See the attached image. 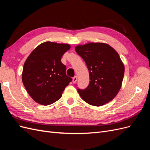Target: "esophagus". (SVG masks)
Segmentation results:
<instances>
[{
  "label": "esophagus",
  "instance_id": "1",
  "mask_svg": "<svg viewBox=\"0 0 150 150\" xmlns=\"http://www.w3.org/2000/svg\"><path fill=\"white\" fill-rule=\"evenodd\" d=\"M77 80H78V77H77V76H74V78H72V81H73L74 83H75L76 82Z\"/></svg>",
  "mask_w": 150,
  "mask_h": 150
}]
</instances>
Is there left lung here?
I'll return each instance as SVG.
<instances>
[{
	"mask_svg": "<svg viewBox=\"0 0 150 150\" xmlns=\"http://www.w3.org/2000/svg\"><path fill=\"white\" fill-rule=\"evenodd\" d=\"M85 61L90 81L84 89L78 92L84 101L101 106L115 98L121 87L125 66L119 54L110 45L91 42L75 47Z\"/></svg>",
	"mask_w": 150,
	"mask_h": 150,
	"instance_id": "8db88e82",
	"label": "left lung"
}]
</instances>
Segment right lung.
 <instances>
[{
    "label": "right lung",
    "instance_id": "add662e5",
    "mask_svg": "<svg viewBox=\"0 0 150 150\" xmlns=\"http://www.w3.org/2000/svg\"><path fill=\"white\" fill-rule=\"evenodd\" d=\"M70 47L67 44L45 42L27 58L22 80L35 102L46 106L57 101L72 81L66 74V66L61 61L63 54Z\"/></svg>",
    "mask_w": 150,
    "mask_h": 150
}]
</instances>
